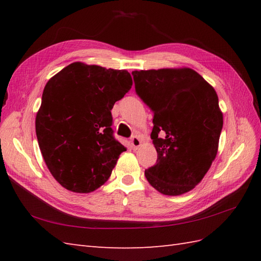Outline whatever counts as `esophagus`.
I'll return each mask as SVG.
<instances>
[{
  "instance_id": "esophagus-1",
  "label": "esophagus",
  "mask_w": 261,
  "mask_h": 261,
  "mask_svg": "<svg viewBox=\"0 0 261 261\" xmlns=\"http://www.w3.org/2000/svg\"><path fill=\"white\" fill-rule=\"evenodd\" d=\"M131 146L134 149H138L141 146V140L138 137H132L131 138Z\"/></svg>"
}]
</instances>
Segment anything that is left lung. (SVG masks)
<instances>
[{"label": "left lung", "mask_w": 261, "mask_h": 261, "mask_svg": "<svg viewBox=\"0 0 261 261\" xmlns=\"http://www.w3.org/2000/svg\"><path fill=\"white\" fill-rule=\"evenodd\" d=\"M136 93L153 112L157 163L145 171L165 195L193 190L216 157L223 114L214 88L191 68L135 70Z\"/></svg>", "instance_id": "left-lung-1"}]
</instances>
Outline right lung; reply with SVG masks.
I'll return each mask as SVG.
<instances>
[{
  "label": "right lung",
  "mask_w": 261,
  "mask_h": 261,
  "mask_svg": "<svg viewBox=\"0 0 261 261\" xmlns=\"http://www.w3.org/2000/svg\"><path fill=\"white\" fill-rule=\"evenodd\" d=\"M131 86L126 70L79 62L48 81L36 134L49 171L66 190L90 193L109 179L126 150L113 137L111 110Z\"/></svg>",
  "instance_id": "add662e5"
}]
</instances>
